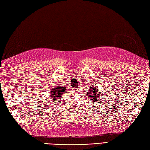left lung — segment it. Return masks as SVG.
<instances>
[{"label": "left lung", "mask_w": 150, "mask_h": 150, "mask_svg": "<svg viewBox=\"0 0 150 150\" xmlns=\"http://www.w3.org/2000/svg\"><path fill=\"white\" fill-rule=\"evenodd\" d=\"M87 96L90 97V99L91 100H93V102H97L98 101H99V92H98V91L96 90V87H92V88L89 91V92H87Z\"/></svg>", "instance_id": "obj_1"}]
</instances>
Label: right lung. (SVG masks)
Masks as SVG:
<instances>
[{
  "instance_id": "add662e5",
  "label": "right lung",
  "mask_w": 150,
  "mask_h": 150,
  "mask_svg": "<svg viewBox=\"0 0 150 150\" xmlns=\"http://www.w3.org/2000/svg\"><path fill=\"white\" fill-rule=\"evenodd\" d=\"M66 91L65 87H61V86H56L54 88H52L50 92V97L51 99H53V101L56 100L58 99L59 97H61L63 94V92Z\"/></svg>"
}]
</instances>
